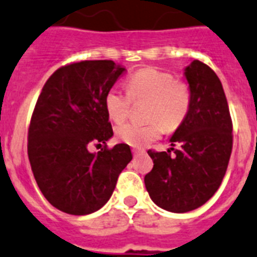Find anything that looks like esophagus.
Masks as SVG:
<instances>
[{
  "label": "esophagus",
  "instance_id": "34e87169",
  "mask_svg": "<svg viewBox=\"0 0 257 257\" xmlns=\"http://www.w3.org/2000/svg\"><path fill=\"white\" fill-rule=\"evenodd\" d=\"M133 153H134V156L143 155V153H146V151H144L143 148H133Z\"/></svg>",
  "mask_w": 257,
  "mask_h": 257
}]
</instances>
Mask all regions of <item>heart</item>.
Wrapping results in <instances>:
<instances>
[{
    "label": "heart",
    "instance_id": "obj_1",
    "mask_svg": "<svg viewBox=\"0 0 257 257\" xmlns=\"http://www.w3.org/2000/svg\"><path fill=\"white\" fill-rule=\"evenodd\" d=\"M126 88L127 93L117 88L109 89L104 104L109 118L115 123H122L130 114L133 101H147V123H124L117 128V137L128 146H147L159 139L164 130H177L191 110L190 84L177 80L168 71L155 67L138 70L127 78Z\"/></svg>",
    "mask_w": 257,
    "mask_h": 257
}]
</instances>
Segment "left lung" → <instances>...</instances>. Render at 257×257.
I'll return each mask as SVG.
<instances>
[{
	"instance_id": "1",
	"label": "left lung",
	"mask_w": 257,
	"mask_h": 257,
	"mask_svg": "<svg viewBox=\"0 0 257 257\" xmlns=\"http://www.w3.org/2000/svg\"><path fill=\"white\" fill-rule=\"evenodd\" d=\"M185 75L192 92L191 110L173 134V148L148 151L153 169L144 177L155 204L174 213L196 209L213 196L233 150V122L216 72L195 60Z\"/></svg>"
}]
</instances>
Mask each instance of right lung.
Returning a JSON list of instances; mask_svg holds the SVG:
<instances>
[{
	"label": "right lung",
	"instance_id": "1",
	"mask_svg": "<svg viewBox=\"0 0 257 257\" xmlns=\"http://www.w3.org/2000/svg\"><path fill=\"white\" fill-rule=\"evenodd\" d=\"M124 72L110 60L65 65L50 75L28 127V159L40 191L53 207L83 216L104 207L120 172L133 160L130 147L107 148L113 128L106 92ZM104 144L91 154V144Z\"/></svg>",
	"mask_w": 257,
	"mask_h": 257
}]
</instances>
